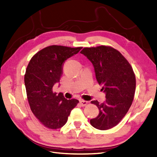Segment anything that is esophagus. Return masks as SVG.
Instances as JSON below:
<instances>
[{"label":"esophagus","mask_w":157,"mask_h":157,"mask_svg":"<svg viewBox=\"0 0 157 157\" xmlns=\"http://www.w3.org/2000/svg\"><path fill=\"white\" fill-rule=\"evenodd\" d=\"M80 104L82 105V106H85L86 105L88 104V101L84 100H80Z\"/></svg>","instance_id":"34e87169"}]
</instances>
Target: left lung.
Instances as JSON below:
<instances>
[{
    "mask_svg": "<svg viewBox=\"0 0 157 157\" xmlns=\"http://www.w3.org/2000/svg\"><path fill=\"white\" fill-rule=\"evenodd\" d=\"M80 53L92 63L97 81L105 93L104 102L91 101L98 108L99 114L90 120V124L100 130L111 129L119 124L132 104L136 86L133 70L121 53L109 46L84 48Z\"/></svg>",
    "mask_w": 157,
    "mask_h": 157,
    "instance_id": "obj_1",
    "label": "left lung"
}]
</instances>
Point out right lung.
Returning a JSON list of instances; mask_svg holds the SVG:
<instances>
[{
	"label": "right lung",
	"instance_id": "right-lung-1",
	"mask_svg": "<svg viewBox=\"0 0 157 157\" xmlns=\"http://www.w3.org/2000/svg\"><path fill=\"white\" fill-rule=\"evenodd\" d=\"M81 49L50 45L36 53L29 62L24 75L28 102L34 116L49 129L62 128L79 102L65 98L63 93L57 94L53 87L60 80L63 63Z\"/></svg>",
	"mask_w": 157,
	"mask_h": 157
}]
</instances>
